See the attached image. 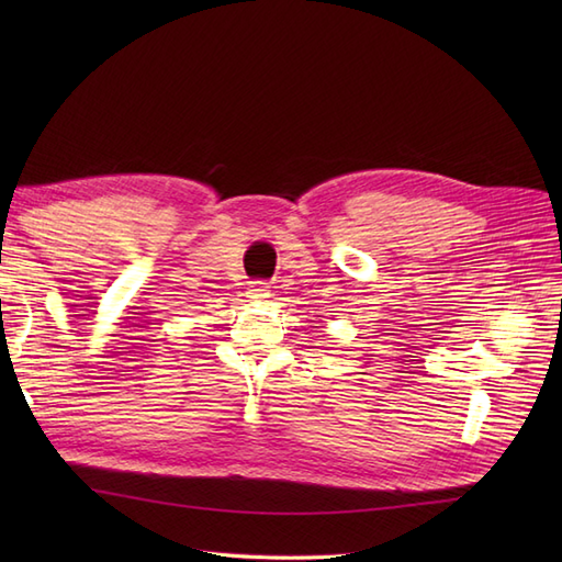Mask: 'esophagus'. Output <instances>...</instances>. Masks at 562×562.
<instances>
[{"instance_id": "obj_1", "label": "esophagus", "mask_w": 562, "mask_h": 562, "mask_svg": "<svg viewBox=\"0 0 562 562\" xmlns=\"http://www.w3.org/2000/svg\"><path fill=\"white\" fill-rule=\"evenodd\" d=\"M248 297L252 302H260V300L269 297V285L265 281H250L248 283Z\"/></svg>"}]
</instances>
